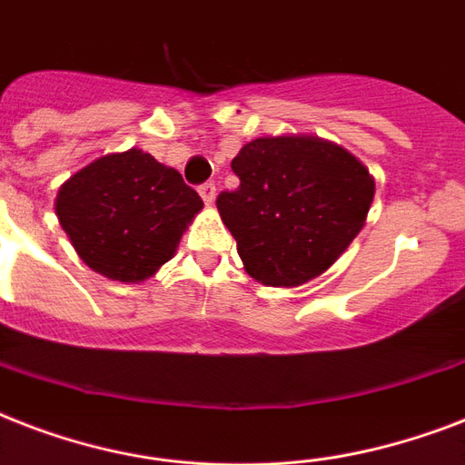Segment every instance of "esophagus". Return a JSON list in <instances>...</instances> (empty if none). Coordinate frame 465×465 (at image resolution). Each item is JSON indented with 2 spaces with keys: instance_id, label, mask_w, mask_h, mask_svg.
<instances>
[{
  "instance_id": "obj_1",
  "label": "esophagus",
  "mask_w": 465,
  "mask_h": 465,
  "mask_svg": "<svg viewBox=\"0 0 465 465\" xmlns=\"http://www.w3.org/2000/svg\"><path fill=\"white\" fill-rule=\"evenodd\" d=\"M197 190H200V197L204 200V204L214 203V197H217V185H214V183H203Z\"/></svg>"
}]
</instances>
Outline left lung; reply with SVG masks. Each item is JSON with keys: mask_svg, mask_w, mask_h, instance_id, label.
Here are the masks:
<instances>
[{"mask_svg": "<svg viewBox=\"0 0 465 465\" xmlns=\"http://www.w3.org/2000/svg\"><path fill=\"white\" fill-rule=\"evenodd\" d=\"M241 185L217 197L243 268L268 287H299L361 232L374 178L347 149L309 134L258 137L232 161Z\"/></svg>", "mask_w": 465, "mask_h": 465, "instance_id": "1", "label": "left lung"}]
</instances>
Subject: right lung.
<instances>
[{"label":"right lung","instance_id":"right-lung-1","mask_svg":"<svg viewBox=\"0 0 465 465\" xmlns=\"http://www.w3.org/2000/svg\"><path fill=\"white\" fill-rule=\"evenodd\" d=\"M203 200L175 168L127 149L105 154L62 183L54 212L91 270L142 282L173 258Z\"/></svg>","mask_w":465,"mask_h":465}]
</instances>
